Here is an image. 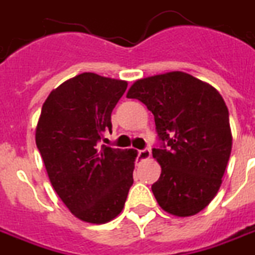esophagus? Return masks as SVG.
<instances>
[{"label":"esophagus","instance_id":"obj_1","mask_svg":"<svg viewBox=\"0 0 255 255\" xmlns=\"http://www.w3.org/2000/svg\"><path fill=\"white\" fill-rule=\"evenodd\" d=\"M149 157H150V149L138 150V158L139 159H147Z\"/></svg>","mask_w":255,"mask_h":255}]
</instances>
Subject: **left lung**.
Segmentation results:
<instances>
[{
    "label": "left lung",
    "instance_id": "1",
    "mask_svg": "<svg viewBox=\"0 0 255 255\" xmlns=\"http://www.w3.org/2000/svg\"><path fill=\"white\" fill-rule=\"evenodd\" d=\"M128 98L153 113L158 143L153 157L161 165L151 185L165 212L189 217L216 197L232 153V130L224 98L206 82L182 72L138 80Z\"/></svg>",
    "mask_w": 255,
    "mask_h": 255
}]
</instances>
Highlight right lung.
I'll use <instances>...</instances> for the list:
<instances>
[{"label": "right lung", "instance_id": "add662e5", "mask_svg": "<svg viewBox=\"0 0 255 255\" xmlns=\"http://www.w3.org/2000/svg\"><path fill=\"white\" fill-rule=\"evenodd\" d=\"M126 88V81L82 73L49 94L37 124L35 143L54 190L89 224L116 218L133 185L137 153L100 145Z\"/></svg>", "mask_w": 255, "mask_h": 255}]
</instances>
